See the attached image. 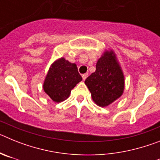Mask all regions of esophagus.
<instances>
[{
  "label": "esophagus",
  "mask_w": 160,
  "mask_h": 160,
  "mask_svg": "<svg viewBox=\"0 0 160 160\" xmlns=\"http://www.w3.org/2000/svg\"><path fill=\"white\" fill-rule=\"evenodd\" d=\"M82 79L83 80H86V78H87V77H88V73H84V74H82Z\"/></svg>",
  "instance_id": "34e87169"
}]
</instances>
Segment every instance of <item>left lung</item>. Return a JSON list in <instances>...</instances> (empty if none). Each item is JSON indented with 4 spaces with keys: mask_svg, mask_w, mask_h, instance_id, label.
I'll return each instance as SVG.
<instances>
[{
    "mask_svg": "<svg viewBox=\"0 0 160 160\" xmlns=\"http://www.w3.org/2000/svg\"><path fill=\"white\" fill-rule=\"evenodd\" d=\"M94 102L107 107L122 94L124 76L112 51L105 52L96 64L95 72L86 79Z\"/></svg>",
    "mask_w": 160,
    "mask_h": 160,
    "instance_id": "obj_1",
    "label": "left lung"
}]
</instances>
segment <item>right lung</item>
Returning a JSON list of instances; mask_svg holds the SVG:
<instances>
[{"label":"right lung","instance_id":"1","mask_svg":"<svg viewBox=\"0 0 160 160\" xmlns=\"http://www.w3.org/2000/svg\"><path fill=\"white\" fill-rule=\"evenodd\" d=\"M82 79L77 66L62 58L49 68L43 88L53 101L60 102L70 96L72 89Z\"/></svg>","mask_w":160,"mask_h":160}]
</instances>
